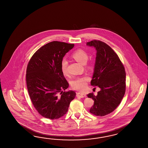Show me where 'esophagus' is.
<instances>
[{"mask_svg": "<svg viewBox=\"0 0 148 148\" xmlns=\"http://www.w3.org/2000/svg\"><path fill=\"white\" fill-rule=\"evenodd\" d=\"M76 97H78L83 98L86 97V95L82 92H77L76 93Z\"/></svg>", "mask_w": 148, "mask_h": 148, "instance_id": "34e87169", "label": "esophagus"}]
</instances>
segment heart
I'll return each mask as SVG.
<instances>
[{"instance_id":"b5f03b06","label":"heart","mask_w":148,"mask_h":148,"mask_svg":"<svg viewBox=\"0 0 148 148\" xmlns=\"http://www.w3.org/2000/svg\"><path fill=\"white\" fill-rule=\"evenodd\" d=\"M72 57L76 61L84 64L87 62L88 54L86 51L82 49H78L76 50L72 54ZM94 66L92 61H90L88 65V67L92 68ZM68 62L64 59L61 62V72L64 75H67L68 74L67 71ZM90 79L87 76H84L82 77H79L73 79L71 82V86L73 89L77 90H83L87 87V83L89 81Z\"/></svg>"}]
</instances>
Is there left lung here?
Here are the masks:
<instances>
[{
    "mask_svg": "<svg viewBox=\"0 0 148 148\" xmlns=\"http://www.w3.org/2000/svg\"><path fill=\"white\" fill-rule=\"evenodd\" d=\"M87 45L97 51L91 85L101 89L97 96L93 92L87 95L94 101L90 112L103 116L113 112L123 99L126 91V72L118 56L107 44L95 40Z\"/></svg>",
    "mask_w": 148,
    "mask_h": 148,
    "instance_id": "8db88e82",
    "label": "left lung"
}]
</instances>
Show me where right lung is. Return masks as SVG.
Returning <instances> with one entry per match:
<instances>
[{
  "label": "right lung",
  "instance_id": "obj_1",
  "mask_svg": "<svg viewBox=\"0 0 148 148\" xmlns=\"http://www.w3.org/2000/svg\"><path fill=\"white\" fill-rule=\"evenodd\" d=\"M74 44L53 41L33 54L27 65L26 83L29 97L40 114L59 119L68 111L74 91H65L69 84L61 72V62Z\"/></svg>",
  "mask_w": 148,
  "mask_h": 148
}]
</instances>
